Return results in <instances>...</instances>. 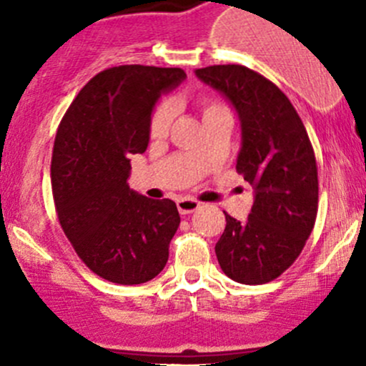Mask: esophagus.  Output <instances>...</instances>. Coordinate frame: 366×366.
Segmentation results:
<instances>
[{
    "instance_id": "1",
    "label": "esophagus",
    "mask_w": 366,
    "mask_h": 366,
    "mask_svg": "<svg viewBox=\"0 0 366 366\" xmlns=\"http://www.w3.org/2000/svg\"><path fill=\"white\" fill-rule=\"evenodd\" d=\"M177 209L180 214H191L200 209V202L193 200V198H180V200H177Z\"/></svg>"
}]
</instances>
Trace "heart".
I'll use <instances>...</instances> for the list:
<instances>
[{"label":"heart","instance_id":"obj_1","mask_svg":"<svg viewBox=\"0 0 366 366\" xmlns=\"http://www.w3.org/2000/svg\"><path fill=\"white\" fill-rule=\"evenodd\" d=\"M216 109H221V106L212 104V102H204L202 104V114H209ZM173 118V104L172 102H161L156 108V112L152 114V120H150V132L152 136H162L166 134V131L169 129Z\"/></svg>","mask_w":366,"mask_h":366}]
</instances>
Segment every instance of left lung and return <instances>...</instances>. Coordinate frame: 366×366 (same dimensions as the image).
<instances>
[{"label":"left lung","instance_id":"1","mask_svg":"<svg viewBox=\"0 0 366 366\" xmlns=\"http://www.w3.org/2000/svg\"><path fill=\"white\" fill-rule=\"evenodd\" d=\"M194 74L237 113V172L254 189L248 219L227 214L217 262L234 282L262 285L294 264L312 234L319 207L315 154L294 106L264 76L242 65H212Z\"/></svg>","mask_w":366,"mask_h":366}]
</instances>
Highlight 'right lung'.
Returning a JSON list of instances; mask_svg holds the SVG:
<instances>
[{
	"instance_id": "add662e5",
	"label": "right lung",
	"mask_w": 366,
	"mask_h": 366,
	"mask_svg": "<svg viewBox=\"0 0 366 366\" xmlns=\"http://www.w3.org/2000/svg\"><path fill=\"white\" fill-rule=\"evenodd\" d=\"M184 79L182 69L102 70L58 127L51 161L58 219L81 260L108 282L139 285L168 262L179 210L168 198L152 200L129 187V157L145 152L156 104Z\"/></svg>"
}]
</instances>
